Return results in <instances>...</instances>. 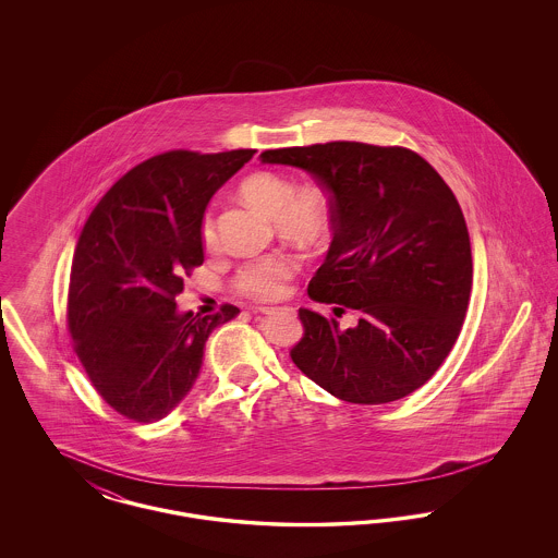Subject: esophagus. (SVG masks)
Here are the masks:
<instances>
[{
	"label": "esophagus",
	"instance_id": "1",
	"mask_svg": "<svg viewBox=\"0 0 558 558\" xmlns=\"http://www.w3.org/2000/svg\"><path fill=\"white\" fill-rule=\"evenodd\" d=\"M262 314H276V312H280V310H287V312H291V307H266V305H262V307H257Z\"/></svg>",
	"mask_w": 558,
	"mask_h": 558
}]
</instances>
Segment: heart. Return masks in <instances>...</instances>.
Masks as SVG:
<instances>
[{"instance_id":"1","label":"heart","mask_w":558,"mask_h":558,"mask_svg":"<svg viewBox=\"0 0 558 558\" xmlns=\"http://www.w3.org/2000/svg\"><path fill=\"white\" fill-rule=\"evenodd\" d=\"M240 196L257 211L271 217L276 230L292 242L314 244L328 226V203L318 187H294L280 173L257 171L244 178ZM198 240L205 251L217 246V230L209 213L198 221ZM296 271L299 264L289 253H266L240 264L232 276V287L257 301H276L287 294Z\"/></svg>"}]
</instances>
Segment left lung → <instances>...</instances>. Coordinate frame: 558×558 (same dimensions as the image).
Returning <instances> with one entry per match:
<instances>
[{
	"label": "left lung",
	"instance_id": "left-lung-1",
	"mask_svg": "<svg viewBox=\"0 0 558 558\" xmlns=\"http://www.w3.org/2000/svg\"><path fill=\"white\" fill-rule=\"evenodd\" d=\"M305 169L330 203L332 244L307 292L335 314L299 310L291 360L349 403L405 398L456 343L473 287L471 239L444 178L403 146L326 142L262 153ZM351 313L356 324L336 319Z\"/></svg>",
	"mask_w": 558,
	"mask_h": 558
}]
</instances>
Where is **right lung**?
Listing matches in <instances>:
<instances>
[{
    "label": "right lung",
    "mask_w": 558,
    "mask_h": 558,
    "mask_svg": "<svg viewBox=\"0 0 558 558\" xmlns=\"http://www.w3.org/2000/svg\"><path fill=\"white\" fill-rule=\"evenodd\" d=\"M257 150H169L135 165L81 230L69 282L73 349L98 396L133 423H157L194 385L213 328L234 318L178 314L205 255L198 221L213 192Z\"/></svg>",
    "instance_id": "1"
}]
</instances>
